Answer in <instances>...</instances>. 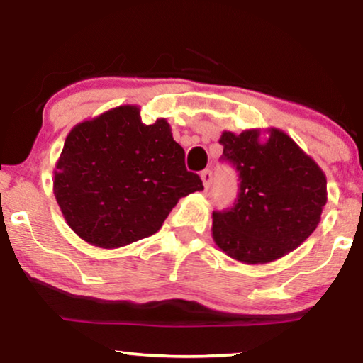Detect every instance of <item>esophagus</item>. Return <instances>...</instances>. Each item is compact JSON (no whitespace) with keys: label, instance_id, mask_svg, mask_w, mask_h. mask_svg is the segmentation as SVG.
<instances>
[{"label":"esophagus","instance_id":"esophagus-1","mask_svg":"<svg viewBox=\"0 0 363 363\" xmlns=\"http://www.w3.org/2000/svg\"><path fill=\"white\" fill-rule=\"evenodd\" d=\"M201 180H203V185H205V190H210L211 183H213V172L211 170H203L200 173Z\"/></svg>","mask_w":363,"mask_h":363}]
</instances>
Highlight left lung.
Segmentation results:
<instances>
[{
	"mask_svg": "<svg viewBox=\"0 0 363 363\" xmlns=\"http://www.w3.org/2000/svg\"><path fill=\"white\" fill-rule=\"evenodd\" d=\"M221 160L240 177L231 208L213 211V240L233 259L264 264L302 245L319 225L327 203V180L320 167L292 138L271 128L240 135L223 132Z\"/></svg>",
	"mask_w": 363,
	"mask_h": 363,
	"instance_id": "obj_1",
	"label": "left lung"
}]
</instances>
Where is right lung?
<instances>
[{
	"label": "right lung",
	"mask_w": 363,
	"mask_h": 363,
	"mask_svg": "<svg viewBox=\"0 0 363 363\" xmlns=\"http://www.w3.org/2000/svg\"><path fill=\"white\" fill-rule=\"evenodd\" d=\"M203 190L165 118L145 125L135 106L77 123L54 170V196L89 245L121 247L152 236L182 196Z\"/></svg>",
	"instance_id": "right-lung-1"
}]
</instances>
